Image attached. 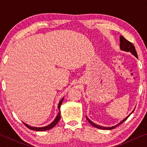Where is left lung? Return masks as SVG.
I'll use <instances>...</instances> for the list:
<instances>
[{"label": "left lung", "mask_w": 147, "mask_h": 147, "mask_svg": "<svg viewBox=\"0 0 147 147\" xmlns=\"http://www.w3.org/2000/svg\"><path fill=\"white\" fill-rule=\"evenodd\" d=\"M120 49H121V50H122V51H123L130 52V53H131V54H132L134 56H136V58H138V54H137V52L136 51L135 47L134 46V45L131 43V42L128 41L127 39H126L125 38H124L123 36H120ZM133 111H134V110L132 111V112H133ZM132 112H131L130 114V115H131V114L132 113ZM130 115H129L128 117H126L125 119H123V121H121L120 123L117 124V125L113 126H111V127H104V126L97 125V124L93 123L91 121L89 120V119L88 118V117H86V119H87V120L89 121V123H90L92 126H94V127L96 128L102 129V130H112V129L116 128L117 126H119V125H120L121 124L124 123V122L125 121L126 119H128V117L129 116H130Z\"/></svg>", "instance_id": "obj_1"}]
</instances>
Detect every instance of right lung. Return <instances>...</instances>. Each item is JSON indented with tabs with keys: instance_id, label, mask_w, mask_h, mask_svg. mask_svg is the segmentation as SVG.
<instances>
[{
	"instance_id": "1",
	"label": "right lung",
	"mask_w": 147,
	"mask_h": 147,
	"mask_svg": "<svg viewBox=\"0 0 147 147\" xmlns=\"http://www.w3.org/2000/svg\"><path fill=\"white\" fill-rule=\"evenodd\" d=\"M63 99H64V98H62L61 100L59 101V102L58 104V108L59 109L58 114L57 115L55 119H54V120L53 121V123H51V124H49V125H47L46 126H44V127H33V126H29L28 124L23 123L26 126L27 128L30 129V130H32L39 131H46V130H50V129L53 128V127H54V126L56 125L57 123H58L59 122V119H60V114L61 113H60V110H59V109H60V107H61V105L62 104V102H63Z\"/></svg>"
}]
</instances>
